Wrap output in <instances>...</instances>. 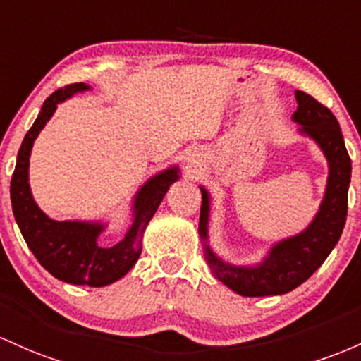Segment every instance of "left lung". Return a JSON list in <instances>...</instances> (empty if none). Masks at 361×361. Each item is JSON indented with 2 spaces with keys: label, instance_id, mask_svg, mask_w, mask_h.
Returning <instances> with one entry per match:
<instances>
[{
  "label": "left lung",
  "instance_id": "8db88e82",
  "mask_svg": "<svg viewBox=\"0 0 361 361\" xmlns=\"http://www.w3.org/2000/svg\"><path fill=\"white\" fill-rule=\"evenodd\" d=\"M297 112L293 121L302 124V133L309 135L329 161V179L326 196L309 228L300 235L286 238L271 249L269 256L257 268H235L225 264L204 245V256L214 276L242 297H268L295 290L315 273L341 237L348 214V188L351 179V159L348 155L338 119L333 112L309 93L297 90ZM202 202L200 233L206 240L208 233L209 197L201 188Z\"/></svg>",
  "mask_w": 361,
  "mask_h": 361
}]
</instances>
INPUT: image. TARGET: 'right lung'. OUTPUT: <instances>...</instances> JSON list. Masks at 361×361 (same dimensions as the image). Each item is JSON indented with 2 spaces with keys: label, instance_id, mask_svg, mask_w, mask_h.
Listing matches in <instances>:
<instances>
[{
  "label": "right lung",
  "instance_id": "1",
  "mask_svg": "<svg viewBox=\"0 0 361 361\" xmlns=\"http://www.w3.org/2000/svg\"><path fill=\"white\" fill-rule=\"evenodd\" d=\"M88 90V85L71 83L51 93L42 104V111L28 129L18 149L17 165L11 176V206L20 232L28 249L34 252L44 269L54 278L71 285L105 286L123 278L135 266L141 254V238L148 221L169 191L170 184L179 179L177 167L159 173L137 192L135 220L123 242L114 247H100L97 237L102 225L82 221H56L39 209L28 188V157L40 129L54 114L56 107L73 93Z\"/></svg>",
  "mask_w": 361,
  "mask_h": 361
}]
</instances>
